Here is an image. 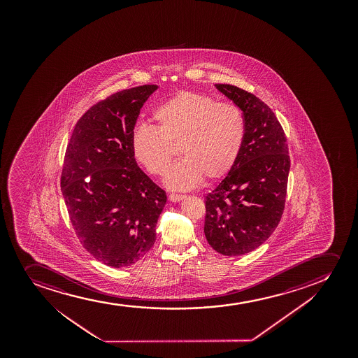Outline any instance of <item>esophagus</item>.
<instances>
[{"instance_id": "34e87169", "label": "esophagus", "mask_w": 358, "mask_h": 358, "mask_svg": "<svg viewBox=\"0 0 358 358\" xmlns=\"http://www.w3.org/2000/svg\"><path fill=\"white\" fill-rule=\"evenodd\" d=\"M184 197H185V196H182V194H171L169 196V199L171 201H180L181 199H184Z\"/></svg>"}]
</instances>
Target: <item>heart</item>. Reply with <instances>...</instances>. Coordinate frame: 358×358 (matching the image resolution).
<instances>
[{
    "label": "heart",
    "mask_w": 358,
    "mask_h": 358,
    "mask_svg": "<svg viewBox=\"0 0 358 358\" xmlns=\"http://www.w3.org/2000/svg\"><path fill=\"white\" fill-rule=\"evenodd\" d=\"M157 129L140 125L132 132V152L147 172L164 176L174 148L181 159L166 177L173 189L197 186L203 177L215 181L233 169L243 150L246 122L233 103H217L209 95L179 92L152 112Z\"/></svg>",
    "instance_id": "obj_1"
}]
</instances>
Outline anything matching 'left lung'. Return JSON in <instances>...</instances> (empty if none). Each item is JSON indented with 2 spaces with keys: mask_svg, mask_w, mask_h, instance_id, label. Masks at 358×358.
Here are the masks:
<instances>
[{
  "mask_svg": "<svg viewBox=\"0 0 358 358\" xmlns=\"http://www.w3.org/2000/svg\"><path fill=\"white\" fill-rule=\"evenodd\" d=\"M243 111L246 137L233 169L206 198L204 234L223 255H243L266 241L283 215L288 143L275 113L255 94L215 85Z\"/></svg>",
  "mask_w": 358,
  "mask_h": 358,
  "instance_id": "8db88e82",
  "label": "left lung"
}]
</instances>
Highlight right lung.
Masks as SVG:
<instances>
[{
  "label": "right lung",
  "mask_w": 358,
  "mask_h": 358,
  "mask_svg": "<svg viewBox=\"0 0 358 358\" xmlns=\"http://www.w3.org/2000/svg\"><path fill=\"white\" fill-rule=\"evenodd\" d=\"M157 85L124 90L78 120L66 147L61 189L83 247L107 266L127 267L157 240L167 196L137 166L132 132Z\"/></svg>",
  "instance_id": "add662e5"
}]
</instances>
